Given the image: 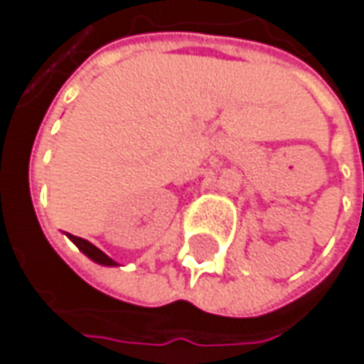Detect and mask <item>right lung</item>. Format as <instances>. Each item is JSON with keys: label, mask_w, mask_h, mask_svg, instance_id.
Here are the masks:
<instances>
[{"label": "right lung", "mask_w": 364, "mask_h": 364, "mask_svg": "<svg viewBox=\"0 0 364 364\" xmlns=\"http://www.w3.org/2000/svg\"><path fill=\"white\" fill-rule=\"evenodd\" d=\"M69 238H71V242H73L82 253L86 255V257H90L92 261H97V263H101V265H117L111 257H107L101 249H97L92 242H88V240H84V238H77V236H69Z\"/></svg>", "instance_id": "obj_1"}]
</instances>
